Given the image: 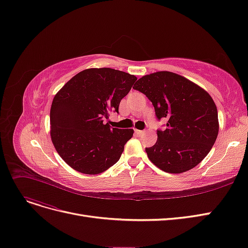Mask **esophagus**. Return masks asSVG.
<instances>
[{
	"instance_id": "34e87169",
	"label": "esophagus",
	"mask_w": 248,
	"mask_h": 248,
	"mask_svg": "<svg viewBox=\"0 0 248 248\" xmlns=\"http://www.w3.org/2000/svg\"><path fill=\"white\" fill-rule=\"evenodd\" d=\"M135 133L138 134L139 136H142V135H143L144 133H146V132L142 131V130H138V129H135Z\"/></svg>"
}]
</instances>
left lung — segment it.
Segmentation results:
<instances>
[{"instance_id":"8db88e82","label":"left lung","mask_w":248,"mask_h":248,"mask_svg":"<svg viewBox=\"0 0 248 248\" xmlns=\"http://www.w3.org/2000/svg\"><path fill=\"white\" fill-rule=\"evenodd\" d=\"M133 88L152 101L159 120H168L166 129L157 131L156 143L146 149L152 163L168 173L197 166L218 134L217 108L208 92L167 71L141 77Z\"/></svg>"}]
</instances>
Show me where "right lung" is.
Returning a JSON list of instances; mask_svg holds the SVG:
<instances>
[{
    "label": "right lung",
    "mask_w": 248,
    "mask_h": 248,
    "mask_svg": "<svg viewBox=\"0 0 248 248\" xmlns=\"http://www.w3.org/2000/svg\"><path fill=\"white\" fill-rule=\"evenodd\" d=\"M136 77L109 67L87 69L59 90L50 108V135L65 163L98 174L117 163L133 129L110 128L104 120L117 112Z\"/></svg>",
    "instance_id": "add662e5"
}]
</instances>
